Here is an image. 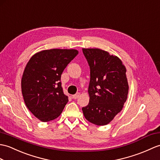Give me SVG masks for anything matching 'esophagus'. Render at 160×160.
<instances>
[{"instance_id": "obj_1", "label": "esophagus", "mask_w": 160, "mask_h": 160, "mask_svg": "<svg viewBox=\"0 0 160 160\" xmlns=\"http://www.w3.org/2000/svg\"><path fill=\"white\" fill-rule=\"evenodd\" d=\"M79 96H80V93H76V94H75V95H72V98H73V99H78V98H79Z\"/></svg>"}]
</instances>
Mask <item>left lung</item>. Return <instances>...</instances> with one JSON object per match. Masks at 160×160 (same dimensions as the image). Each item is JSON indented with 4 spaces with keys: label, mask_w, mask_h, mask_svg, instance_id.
Returning <instances> with one entry per match:
<instances>
[{
    "label": "left lung",
    "mask_w": 160,
    "mask_h": 160,
    "mask_svg": "<svg viewBox=\"0 0 160 160\" xmlns=\"http://www.w3.org/2000/svg\"><path fill=\"white\" fill-rule=\"evenodd\" d=\"M91 69L90 99L82 108L85 118L96 125H106L120 112L128 98L126 68L117 56L99 48H82Z\"/></svg>",
    "instance_id": "1"
}]
</instances>
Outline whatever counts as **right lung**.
<instances>
[{
	"mask_svg": "<svg viewBox=\"0 0 160 160\" xmlns=\"http://www.w3.org/2000/svg\"><path fill=\"white\" fill-rule=\"evenodd\" d=\"M78 54L75 49L42 50L33 55L26 65L21 80L22 93L28 109L41 121L58 117L68 102L61 77Z\"/></svg>",
	"mask_w": 160,
	"mask_h": 160,
	"instance_id": "add662e5",
	"label": "right lung"
}]
</instances>
